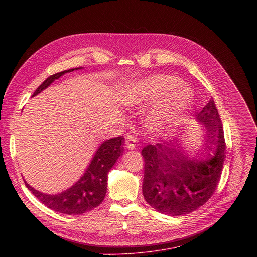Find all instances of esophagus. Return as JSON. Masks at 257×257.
<instances>
[{
  "mask_svg": "<svg viewBox=\"0 0 257 257\" xmlns=\"http://www.w3.org/2000/svg\"><path fill=\"white\" fill-rule=\"evenodd\" d=\"M125 140H126V145H127L128 149L133 150L137 146V138L134 134H130V133L126 134Z\"/></svg>",
  "mask_w": 257,
  "mask_h": 257,
  "instance_id": "34e87169",
  "label": "esophagus"
}]
</instances>
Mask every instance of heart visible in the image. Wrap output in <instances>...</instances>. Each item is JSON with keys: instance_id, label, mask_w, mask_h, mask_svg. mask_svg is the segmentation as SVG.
Masks as SVG:
<instances>
[{"instance_id": "1", "label": "heart", "mask_w": 257, "mask_h": 257, "mask_svg": "<svg viewBox=\"0 0 257 257\" xmlns=\"http://www.w3.org/2000/svg\"><path fill=\"white\" fill-rule=\"evenodd\" d=\"M180 84L181 81L172 76H153L130 87L124 94L123 101L130 105L165 96L155 118L158 123L167 124L177 119L191 101L190 89Z\"/></svg>"}]
</instances>
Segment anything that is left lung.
<instances>
[{"mask_svg": "<svg viewBox=\"0 0 257 257\" xmlns=\"http://www.w3.org/2000/svg\"><path fill=\"white\" fill-rule=\"evenodd\" d=\"M197 118L206 127V140L214 146V156L209 159L190 160L175 140L149 144L141 151L143 197L160 212L179 216L196 210L213 195L221 179L227 149L222 120L212 98Z\"/></svg>", "mask_w": 257, "mask_h": 257, "instance_id": "1", "label": "left lung"}]
</instances>
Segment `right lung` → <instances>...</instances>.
Wrapping results in <instances>:
<instances>
[{
  "label": "right lung",
  "instance_id": "add662e5",
  "mask_svg": "<svg viewBox=\"0 0 257 257\" xmlns=\"http://www.w3.org/2000/svg\"><path fill=\"white\" fill-rule=\"evenodd\" d=\"M69 69L48 77L34 91L32 96L46 89L53 81L64 75ZM124 137L119 136L104 141L94 155L88 169L81 179L66 191L57 195H48L34 190L25 182L26 187L43 204L52 210L64 213L79 215L98 206L106 193L107 173L113 168L118 158L123 154Z\"/></svg>",
  "mask_w": 257,
  "mask_h": 257
}]
</instances>
